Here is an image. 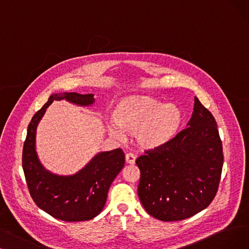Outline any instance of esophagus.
<instances>
[{"label": "esophagus", "instance_id": "esophagus-1", "mask_svg": "<svg viewBox=\"0 0 249 249\" xmlns=\"http://www.w3.org/2000/svg\"><path fill=\"white\" fill-rule=\"evenodd\" d=\"M125 161H126V163H128V164H135V162H136V157H135V155L132 154V153H127V154L125 155Z\"/></svg>", "mask_w": 249, "mask_h": 249}]
</instances>
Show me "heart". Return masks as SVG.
Returning <instances> with one entry per match:
<instances>
[{
  "instance_id": "heart-1",
  "label": "heart",
  "mask_w": 249,
  "mask_h": 249,
  "mask_svg": "<svg viewBox=\"0 0 249 249\" xmlns=\"http://www.w3.org/2000/svg\"><path fill=\"white\" fill-rule=\"evenodd\" d=\"M113 121L106 123L108 134L124 139L134 136L136 145L143 150H155L172 142L184 124L183 109L148 95H130L115 103Z\"/></svg>"
}]
</instances>
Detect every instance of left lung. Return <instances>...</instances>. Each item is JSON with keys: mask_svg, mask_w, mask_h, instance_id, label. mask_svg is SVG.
<instances>
[{"mask_svg": "<svg viewBox=\"0 0 249 249\" xmlns=\"http://www.w3.org/2000/svg\"><path fill=\"white\" fill-rule=\"evenodd\" d=\"M136 163L138 195L146 212L163 222L181 221L203 211L214 198L223 168V146L213 114L194 99L187 128Z\"/></svg>", "mask_w": 249, "mask_h": 249, "instance_id": "1", "label": "left lung"}]
</instances>
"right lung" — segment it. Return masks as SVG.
I'll return each mask as SVG.
<instances>
[{"mask_svg": "<svg viewBox=\"0 0 249 249\" xmlns=\"http://www.w3.org/2000/svg\"><path fill=\"white\" fill-rule=\"evenodd\" d=\"M60 100L83 107L95 103L94 94L65 92L50 96L28 124L22 151L23 172L29 193L41 210L65 222L89 221L103 210L109 187L124 165V153L119 148L99 152L73 175L63 176L48 171L36 152V128L47 108Z\"/></svg>", "mask_w": 249, "mask_h": 249, "instance_id": "right-lung-1", "label": "right lung"}]
</instances>
